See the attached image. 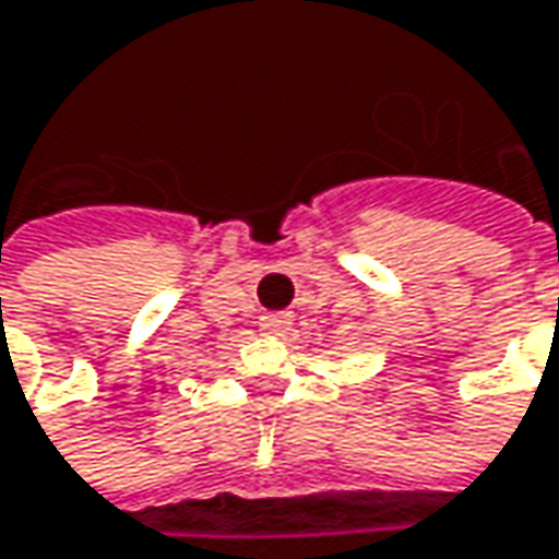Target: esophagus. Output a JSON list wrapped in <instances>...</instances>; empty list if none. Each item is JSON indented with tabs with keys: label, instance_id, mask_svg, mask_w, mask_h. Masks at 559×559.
Instances as JSON below:
<instances>
[{
	"label": "esophagus",
	"instance_id": "esophagus-1",
	"mask_svg": "<svg viewBox=\"0 0 559 559\" xmlns=\"http://www.w3.org/2000/svg\"><path fill=\"white\" fill-rule=\"evenodd\" d=\"M293 328V312H270L260 318V331L266 334H286Z\"/></svg>",
	"mask_w": 559,
	"mask_h": 559
}]
</instances>
